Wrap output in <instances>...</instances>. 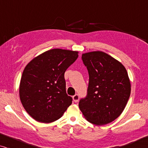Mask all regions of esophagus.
Listing matches in <instances>:
<instances>
[{
    "mask_svg": "<svg viewBox=\"0 0 148 148\" xmlns=\"http://www.w3.org/2000/svg\"><path fill=\"white\" fill-rule=\"evenodd\" d=\"M79 96L78 94H75L73 96V100L75 102H77L79 101Z\"/></svg>",
    "mask_w": 148,
    "mask_h": 148,
    "instance_id": "1",
    "label": "esophagus"
}]
</instances>
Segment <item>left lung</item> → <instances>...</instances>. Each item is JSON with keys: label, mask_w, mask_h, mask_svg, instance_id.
<instances>
[{"label": "left lung", "mask_w": 148, "mask_h": 148, "mask_svg": "<svg viewBox=\"0 0 148 148\" xmlns=\"http://www.w3.org/2000/svg\"><path fill=\"white\" fill-rule=\"evenodd\" d=\"M89 74L87 95L79 107L89 122L106 125L123 112L131 94V84L125 66L101 51L83 54Z\"/></svg>", "instance_id": "8db88e82"}]
</instances>
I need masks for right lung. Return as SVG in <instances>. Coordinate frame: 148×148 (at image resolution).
I'll list each match as a JSON object with an SVG mask.
<instances>
[{"label":"right lung","instance_id":"add662e5","mask_svg":"<svg viewBox=\"0 0 148 148\" xmlns=\"http://www.w3.org/2000/svg\"><path fill=\"white\" fill-rule=\"evenodd\" d=\"M78 57V52L48 50L27 64L22 74L19 96L22 105L34 119L52 123L62 116L72 104L66 92L64 73Z\"/></svg>","mask_w":148,"mask_h":148}]
</instances>
